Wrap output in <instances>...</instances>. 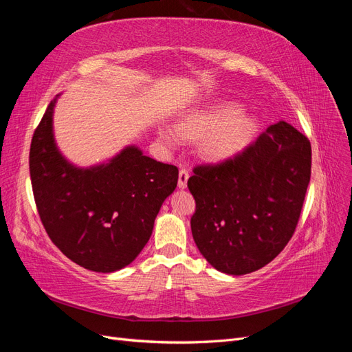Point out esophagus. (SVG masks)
I'll use <instances>...</instances> for the list:
<instances>
[{"instance_id":"esophagus-1","label":"esophagus","mask_w":352,"mask_h":352,"mask_svg":"<svg viewBox=\"0 0 352 352\" xmlns=\"http://www.w3.org/2000/svg\"><path fill=\"white\" fill-rule=\"evenodd\" d=\"M188 179H189V172L186 167H182L179 172V180H177V186L180 189H185L186 184H188Z\"/></svg>"}]
</instances>
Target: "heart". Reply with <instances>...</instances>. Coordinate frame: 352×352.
I'll return each mask as SVG.
<instances>
[{"mask_svg":"<svg viewBox=\"0 0 352 352\" xmlns=\"http://www.w3.org/2000/svg\"><path fill=\"white\" fill-rule=\"evenodd\" d=\"M179 135L186 140H199V153L212 162H223L236 155L247 146L257 132V120L250 114L238 113L236 107L194 111L177 124ZM160 138L172 145L176 136L166 127Z\"/></svg>","mask_w":352,"mask_h":352,"instance_id":"obj_1","label":"heart"}]
</instances>
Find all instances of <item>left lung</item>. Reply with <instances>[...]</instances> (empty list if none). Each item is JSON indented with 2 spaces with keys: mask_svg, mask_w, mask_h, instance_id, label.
Here are the masks:
<instances>
[{
  "mask_svg": "<svg viewBox=\"0 0 352 352\" xmlns=\"http://www.w3.org/2000/svg\"><path fill=\"white\" fill-rule=\"evenodd\" d=\"M310 176V141L283 120L233 158L197 166L188 188L202 257L233 276L269 264L294 235Z\"/></svg>",
  "mask_w": 352,
  "mask_h": 352,
  "instance_id": "8db88e82",
  "label": "left lung"
}]
</instances>
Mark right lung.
I'll list each match as a JSON object with an SVG mask.
<instances>
[{"instance_id":"obj_1","label":"right lung","mask_w":352,"mask_h":352,"mask_svg":"<svg viewBox=\"0 0 352 352\" xmlns=\"http://www.w3.org/2000/svg\"><path fill=\"white\" fill-rule=\"evenodd\" d=\"M57 98L35 129L29 153L41 221L73 263L98 273L120 270L150 241L158 211L177 185L179 170L144 155L135 145L107 163L73 166L58 151L52 132Z\"/></svg>"}]
</instances>
